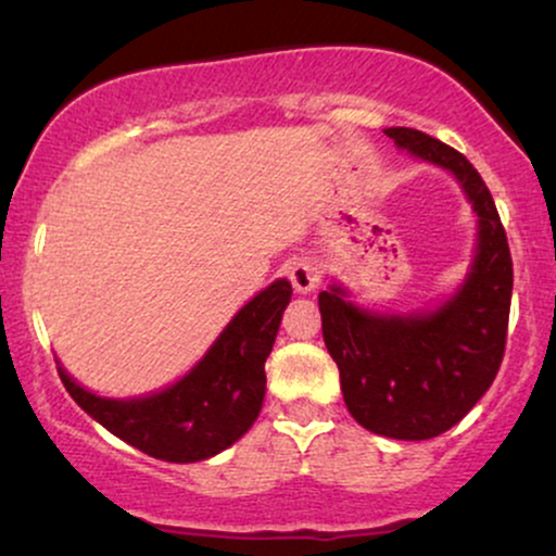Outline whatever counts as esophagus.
Listing matches in <instances>:
<instances>
[{"mask_svg":"<svg viewBox=\"0 0 556 556\" xmlns=\"http://www.w3.org/2000/svg\"><path fill=\"white\" fill-rule=\"evenodd\" d=\"M287 274H290V282L300 295H308V292H314L318 287V271L311 261H292Z\"/></svg>","mask_w":556,"mask_h":556,"instance_id":"1","label":"esophagus"}]
</instances>
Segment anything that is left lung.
Instances as JSON below:
<instances>
[{
    "mask_svg": "<svg viewBox=\"0 0 556 556\" xmlns=\"http://www.w3.org/2000/svg\"><path fill=\"white\" fill-rule=\"evenodd\" d=\"M384 132L457 177L478 216L476 258L460 290L426 314H374L350 303L340 285L318 292V311L350 416L379 437L420 442L468 416L500 371L513 258L494 198L460 151L413 127Z\"/></svg>",
    "mask_w": 556,
    "mask_h": 556,
    "instance_id": "obj_1",
    "label": "left lung"
}]
</instances>
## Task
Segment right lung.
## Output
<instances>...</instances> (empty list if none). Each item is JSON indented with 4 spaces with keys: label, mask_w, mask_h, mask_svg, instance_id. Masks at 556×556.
Instances as JSON below:
<instances>
[{
    "label": "right lung",
    "mask_w": 556,
    "mask_h": 556,
    "mask_svg": "<svg viewBox=\"0 0 556 556\" xmlns=\"http://www.w3.org/2000/svg\"><path fill=\"white\" fill-rule=\"evenodd\" d=\"M292 295L287 279L261 290L235 314L219 340L180 381L132 400L83 389L60 366V379L83 410L106 431L167 463H198L232 446L258 418L266 394L264 363Z\"/></svg>",
    "instance_id": "obj_1"
}]
</instances>
